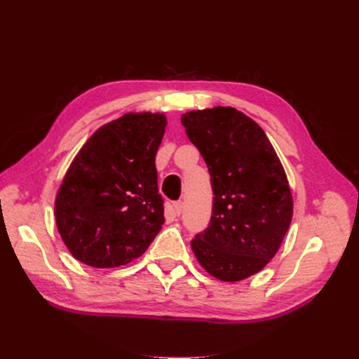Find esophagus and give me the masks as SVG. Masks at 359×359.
<instances>
[{
  "instance_id": "34e87169",
  "label": "esophagus",
  "mask_w": 359,
  "mask_h": 359,
  "mask_svg": "<svg viewBox=\"0 0 359 359\" xmlns=\"http://www.w3.org/2000/svg\"><path fill=\"white\" fill-rule=\"evenodd\" d=\"M182 208H184V203L181 201L173 203V212H175V215H180L182 212Z\"/></svg>"
}]
</instances>
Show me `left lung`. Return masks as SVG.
<instances>
[{"label":"left lung","instance_id":"8db88e82","mask_svg":"<svg viewBox=\"0 0 359 359\" xmlns=\"http://www.w3.org/2000/svg\"><path fill=\"white\" fill-rule=\"evenodd\" d=\"M208 166L210 226L191 241L201 266L222 281L259 273L278 252L293 201L287 177L265 132L235 107L217 106L181 116Z\"/></svg>","mask_w":359,"mask_h":359}]
</instances>
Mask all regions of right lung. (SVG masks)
Returning <instances> with one entry per match:
<instances>
[{
  "instance_id": "right-lung-1",
  "label": "right lung",
  "mask_w": 359,
  "mask_h": 359,
  "mask_svg": "<svg viewBox=\"0 0 359 359\" xmlns=\"http://www.w3.org/2000/svg\"><path fill=\"white\" fill-rule=\"evenodd\" d=\"M163 114H126L86 140L55 199L58 232L79 262L127 265L145 253L165 223L156 154Z\"/></svg>"
}]
</instances>
